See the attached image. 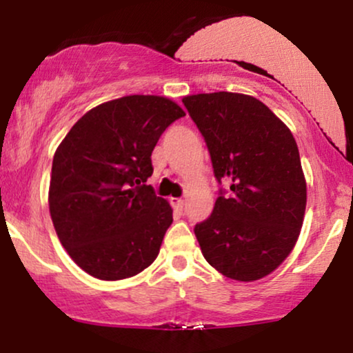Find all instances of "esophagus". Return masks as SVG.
Segmentation results:
<instances>
[{
	"instance_id": "1",
	"label": "esophagus",
	"mask_w": 353,
	"mask_h": 353,
	"mask_svg": "<svg viewBox=\"0 0 353 353\" xmlns=\"http://www.w3.org/2000/svg\"><path fill=\"white\" fill-rule=\"evenodd\" d=\"M171 204H172V208L176 209V210H182V208H184V199H179V197H172L171 199Z\"/></svg>"
}]
</instances>
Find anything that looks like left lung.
Returning a JSON list of instances; mask_svg holds the SVG:
<instances>
[{"mask_svg":"<svg viewBox=\"0 0 353 353\" xmlns=\"http://www.w3.org/2000/svg\"><path fill=\"white\" fill-rule=\"evenodd\" d=\"M182 103L204 136L214 176L229 184L194 228L202 255L225 277L259 281L289 257L303 224L307 184L297 143L252 96L219 91Z\"/></svg>","mask_w":353,"mask_h":353,"instance_id":"8db88e82","label":"left lung"}]
</instances>
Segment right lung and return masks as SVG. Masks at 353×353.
I'll return each mask as SVG.
<instances>
[{
	"instance_id": "right-lung-1",
	"label": "right lung",
	"mask_w": 353,
	"mask_h": 353,
	"mask_svg": "<svg viewBox=\"0 0 353 353\" xmlns=\"http://www.w3.org/2000/svg\"><path fill=\"white\" fill-rule=\"evenodd\" d=\"M182 116L164 96H124L92 108L61 141L50 214L59 242L84 272L121 281L156 261L172 209L145 181L154 145Z\"/></svg>"
}]
</instances>
